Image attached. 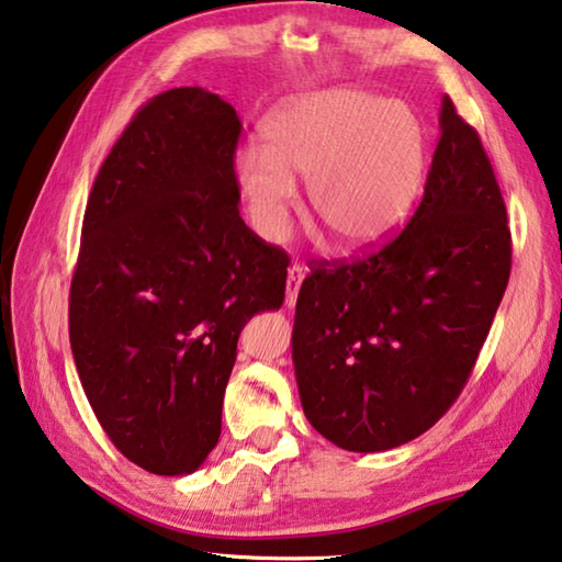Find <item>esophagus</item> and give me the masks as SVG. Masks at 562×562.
Segmentation results:
<instances>
[{
  "label": "esophagus",
  "mask_w": 562,
  "mask_h": 562,
  "mask_svg": "<svg viewBox=\"0 0 562 562\" xmlns=\"http://www.w3.org/2000/svg\"><path fill=\"white\" fill-rule=\"evenodd\" d=\"M304 276H306L304 266L293 263L289 269V276H286V306L296 304V296H299V289H301V281H304Z\"/></svg>",
  "instance_id": "1"
}]
</instances>
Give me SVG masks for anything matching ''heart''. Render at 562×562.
I'll use <instances>...</instances> for the list:
<instances>
[{
	"label": "heart",
	"mask_w": 562,
	"mask_h": 562,
	"mask_svg": "<svg viewBox=\"0 0 562 562\" xmlns=\"http://www.w3.org/2000/svg\"><path fill=\"white\" fill-rule=\"evenodd\" d=\"M427 170L425 125L409 105L361 88H326L281 102L261 123V150L233 160V186L269 244L308 209L347 254L384 244L407 218Z\"/></svg>",
	"instance_id": "obj_1"
}]
</instances>
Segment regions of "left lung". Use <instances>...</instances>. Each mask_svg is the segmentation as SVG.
<instances>
[{"label":"left lung","mask_w":562,"mask_h":562,"mask_svg":"<svg viewBox=\"0 0 562 562\" xmlns=\"http://www.w3.org/2000/svg\"><path fill=\"white\" fill-rule=\"evenodd\" d=\"M510 228L480 135L442 98L419 209L382 251L301 283L291 334L301 407L349 452L427 431L460 396L510 279Z\"/></svg>","instance_id":"left-lung-1"}]
</instances>
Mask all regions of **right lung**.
<instances>
[{
    "mask_svg": "<svg viewBox=\"0 0 562 562\" xmlns=\"http://www.w3.org/2000/svg\"><path fill=\"white\" fill-rule=\"evenodd\" d=\"M240 120L176 88L137 110L94 178L70 289V347L112 445L191 474L221 437L240 329L281 308L286 254L238 215Z\"/></svg>",
    "mask_w": 562,
    "mask_h": 562,
    "instance_id": "1",
    "label": "right lung"
}]
</instances>
